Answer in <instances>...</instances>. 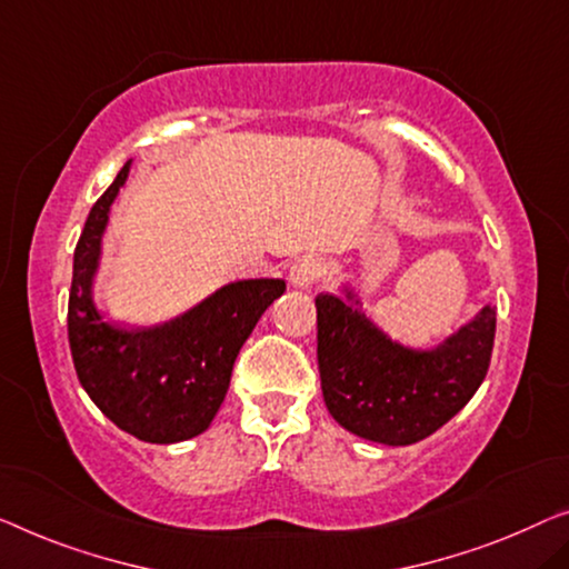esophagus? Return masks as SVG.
I'll list each match as a JSON object with an SVG mask.
<instances>
[{
	"label": "esophagus",
	"instance_id": "obj_1",
	"mask_svg": "<svg viewBox=\"0 0 569 569\" xmlns=\"http://www.w3.org/2000/svg\"><path fill=\"white\" fill-rule=\"evenodd\" d=\"M325 260L317 258V256H303L299 258L288 270V281H291L293 288H301V291H309V288L319 281L321 276H325Z\"/></svg>",
	"mask_w": 569,
	"mask_h": 569
}]
</instances>
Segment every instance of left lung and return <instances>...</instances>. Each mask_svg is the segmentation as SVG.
<instances>
[{"instance_id":"1","label":"left lung","mask_w":569,"mask_h":569,"mask_svg":"<svg viewBox=\"0 0 569 569\" xmlns=\"http://www.w3.org/2000/svg\"><path fill=\"white\" fill-rule=\"evenodd\" d=\"M493 337L496 309L482 307L439 345L411 347L386 335L350 286L319 293L317 360L327 409L368 442H421L486 380Z\"/></svg>"}]
</instances>
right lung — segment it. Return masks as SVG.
<instances>
[{
  "label": "right lung",
  "mask_w": 569,
  "mask_h": 569,
  "mask_svg": "<svg viewBox=\"0 0 569 569\" xmlns=\"http://www.w3.org/2000/svg\"><path fill=\"white\" fill-rule=\"evenodd\" d=\"M132 160L91 207L73 252L68 342L83 391L109 421L150 445H176L209 429L230 388L244 339L283 278L234 281L163 325L130 329L104 319L94 299L109 211Z\"/></svg>",
  "instance_id": "add662e5"
}]
</instances>
